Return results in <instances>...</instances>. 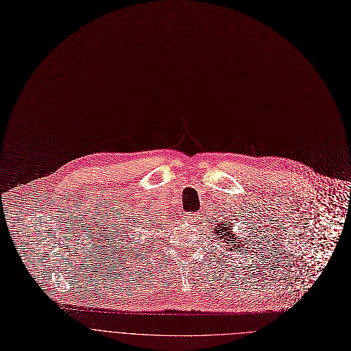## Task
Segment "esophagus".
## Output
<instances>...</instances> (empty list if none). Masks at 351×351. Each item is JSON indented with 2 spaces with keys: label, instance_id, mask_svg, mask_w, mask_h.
I'll return each mask as SVG.
<instances>
[{
  "label": "esophagus",
  "instance_id": "esophagus-1",
  "mask_svg": "<svg viewBox=\"0 0 351 351\" xmlns=\"http://www.w3.org/2000/svg\"><path fill=\"white\" fill-rule=\"evenodd\" d=\"M189 220L190 221H195L197 220V216L194 213H189Z\"/></svg>",
  "mask_w": 351,
  "mask_h": 351
}]
</instances>
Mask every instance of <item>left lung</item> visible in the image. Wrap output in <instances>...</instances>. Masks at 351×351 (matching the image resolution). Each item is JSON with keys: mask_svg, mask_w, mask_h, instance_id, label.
I'll return each instance as SVG.
<instances>
[{"mask_svg": "<svg viewBox=\"0 0 351 351\" xmlns=\"http://www.w3.org/2000/svg\"><path fill=\"white\" fill-rule=\"evenodd\" d=\"M226 220H227V219H226ZM228 223H230V220H228V223H226V221H219V223H216L215 228H210V230H213V232H215V234L217 236V237H215V239H217V240H220V241H230V243H231V244L228 245V247H230V250H231V248H234V247L237 248V247L240 245V243L234 245V241L237 239L241 243L240 237L243 239V236L236 237V232H234V230H232V227H234L236 224H232L231 226H228ZM240 230H241V228H240ZM245 231H247V230H243L241 234H244ZM251 231H252V230H251ZM248 237H250V234H248ZM252 237H255V236L252 234ZM217 244H219V241H217ZM243 244H245V245L248 244V245H250V241L245 239V241H243Z\"/></svg>", "mask_w": 351, "mask_h": 351, "instance_id": "1", "label": "left lung"}]
</instances>
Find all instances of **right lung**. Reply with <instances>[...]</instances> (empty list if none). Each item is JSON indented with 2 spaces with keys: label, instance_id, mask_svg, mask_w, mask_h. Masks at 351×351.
<instances>
[{
  "label": "right lung",
  "instance_id": "1",
  "mask_svg": "<svg viewBox=\"0 0 351 351\" xmlns=\"http://www.w3.org/2000/svg\"><path fill=\"white\" fill-rule=\"evenodd\" d=\"M152 223H153V224H156V221H152Z\"/></svg>",
  "mask_w": 351,
  "mask_h": 351
}]
</instances>
